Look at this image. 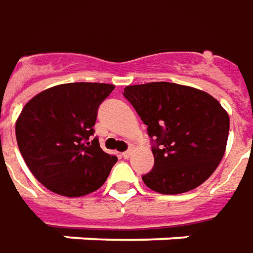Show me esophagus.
<instances>
[{
  "instance_id": "esophagus-1",
  "label": "esophagus",
  "mask_w": 253,
  "mask_h": 253,
  "mask_svg": "<svg viewBox=\"0 0 253 253\" xmlns=\"http://www.w3.org/2000/svg\"><path fill=\"white\" fill-rule=\"evenodd\" d=\"M131 154H133V149H127V151H125V152L122 154V156H123L125 159H128V158L131 156Z\"/></svg>"
}]
</instances>
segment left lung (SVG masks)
I'll return each mask as SVG.
<instances>
[{
	"instance_id": "8db88e82",
	"label": "left lung",
	"mask_w": 253,
	"mask_h": 253,
	"mask_svg": "<svg viewBox=\"0 0 253 253\" xmlns=\"http://www.w3.org/2000/svg\"><path fill=\"white\" fill-rule=\"evenodd\" d=\"M123 95L147 125L152 142L154 168L142 176L147 187L173 195L209 178L224 155L230 128L219 101L168 82L128 85Z\"/></svg>"
}]
</instances>
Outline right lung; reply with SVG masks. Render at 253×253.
<instances>
[{"mask_svg":"<svg viewBox=\"0 0 253 253\" xmlns=\"http://www.w3.org/2000/svg\"><path fill=\"white\" fill-rule=\"evenodd\" d=\"M115 85L68 83L32 98L16 122L19 151L34 177L49 191L82 197L106 181L118 158L94 135L99 105Z\"/></svg>","mask_w":253,"mask_h":253,"instance_id":"right-lung-1","label":"right lung"}]
</instances>
